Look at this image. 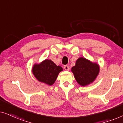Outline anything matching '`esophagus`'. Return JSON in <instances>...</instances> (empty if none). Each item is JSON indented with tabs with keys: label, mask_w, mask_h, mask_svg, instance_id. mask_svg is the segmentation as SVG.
I'll use <instances>...</instances> for the list:
<instances>
[{
	"label": "esophagus",
	"mask_w": 123,
	"mask_h": 123,
	"mask_svg": "<svg viewBox=\"0 0 123 123\" xmlns=\"http://www.w3.org/2000/svg\"><path fill=\"white\" fill-rule=\"evenodd\" d=\"M64 68L65 70H69V67L68 65H64Z\"/></svg>",
	"instance_id": "34e87169"
}]
</instances>
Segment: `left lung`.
<instances>
[{
	"instance_id": "left-lung-1",
	"label": "left lung",
	"mask_w": 123,
	"mask_h": 123,
	"mask_svg": "<svg viewBox=\"0 0 123 123\" xmlns=\"http://www.w3.org/2000/svg\"><path fill=\"white\" fill-rule=\"evenodd\" d=\"M71 70L79 85L86 86L95 80L100 72V67L97 63L80 57L77 60Z\"/></svg>"
}]
</instances>
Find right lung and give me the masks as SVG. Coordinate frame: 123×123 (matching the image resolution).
Instances as JSON below:
<instances>
[{
  "instance_id": "right-lung-1",
  "label": "right lung",
  "mask_w": 123,
  "mask_h": 123,
  "mask_svg": "<svg viewBox=\"0 0 123 123\" xmlns=\"http://www.w3.org/2000/svg\"><path fill=\"white\" fill-rule=\"evenodd\" d=\"M32 70L38 81L51 86L54 83L63 68L56 65L51 60L46 59L40 64H35Z\"/></svg>"
}]
</instances>
